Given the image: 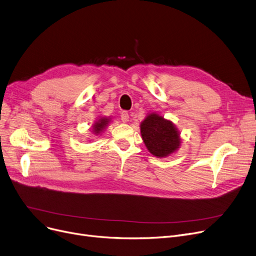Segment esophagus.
<instances>
[{
    "mask_svg": "<svg viewBox=\"0 0 256 256\" xmlns=\"http://www.w3.org/2000/svg\"><path fill=\"white\" fill-rule=\"evenodd\" d=\"M120 117H121V120L124 122H128V119H130V116H128V113L126 112V110H124V112L120 113Z\"/></svg>",
    "mask_w": 256,
    "mask_h": 256,
    "instance_id": "1",
    "label": "esophagus"
}]
</instances>
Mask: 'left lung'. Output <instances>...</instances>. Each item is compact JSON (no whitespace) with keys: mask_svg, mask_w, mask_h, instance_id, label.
<instances>
[{"mask_svg":"<svg viewBox=\"0 0 256 256\" xmlns=\"http://www.w3.org/2000/svg\"><path fill=\"white\" fill-rule=\"evenodd\" d=\"M140 130L146 146L158 158L168 157L181 144L180 134L174 124L158 114H150L141 122Z\"/></svg>","mask_w":256,"mask_h":256,"instance_id":"1","label":"left lung"}]
</instances>
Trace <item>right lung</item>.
I'll use <instances>...</instances> for the list:
<instances>
[{"label": "right lung", "mask_w": 256, "mask_h": 256, "mask_svg": "<svg viewBox=\"0 0 256 256\" xmlns=\"http://www.w3.org/2000/svg\"><path fill=\"white\" fill-rule=\"evenodd\" d=\"M110 122V119L108 118H106V117H102L100 119H99L98 121H96L95 124H93V134L95 135H99L100 132L106 128V126H108V124Z\"/></svg>", "instance_id": "add662e5"}]
</instances>
